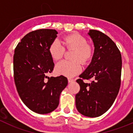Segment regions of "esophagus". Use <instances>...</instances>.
Returning a JSON list of instances; mask_svg holds the SVG:
<instances>
[{
	"mask_svg": "<svg viewBox=\"0 0 133 133\" xmlns=\"http://www.w3.org/2000/svg\"><path fill=\"white\" fill-rule=\"evenodd\" d=\"M68 81H69V83H71V82H73L74 79H72V78H68Z\"/></svg>",
	"mask_w": 133,
	"mask_h": 133,
	"instance_id": "34e87169",
	"label": "esophagus"
}]
</instances>
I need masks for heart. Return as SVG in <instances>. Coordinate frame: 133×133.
<instances>
[{
	"label": "heart",
	"mask_w": 133,
	"mask_h": 133,
	"mask_svg": "<svg viewBox=\"0 0 133 133\" xmlns=\"http://www.w3.org/2000/svg\"><path fill=\"white\" fill-rule=\"evenodd\" d=\"M55 40L50 44L49 52L52 59L58 61L63 56L65 49H72L75 51L72 56L73 61H62L56 64V72L67 77H72L79 73L81 70V64H85L92 59L94 54L93 48L87 44V41L79 34H72L64 36L61 41Z\"/></svg>",
	"instance_id": "heart-1"
}]
</instances>
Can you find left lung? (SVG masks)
Instances as JSON below:
<instances>
[{
  "label": "left lung",
  "mask_w": 133,
  "mask_h": 133,
  "mask_svg": "<svg viewBox=\"0 0 133 133\" xmlns=\"http://www.w3.org/2000/svg\"><path fill=\"white\" fill-rule=\"evenodd\" d=\"M89 35L95 45L92 61L77 82L79 92L75 96L76 107L86 117H97L112 106L121 82L122 58L119 49L102 32L90 30ZM92 79L90 83L84 79Z\"/></svg>",
  "instance_id": "8db88e82"
}]
</instances>
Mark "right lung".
<instances>
[{
    "mask_svg": "<svg viewBox=\"0 0 133 133\" xmlns=\"http://www.w3.org/2000/svg\"><path fill=\"white\" fill-rule=\"evenodd\" d=\"M57 34L54 29L33 30L21 39L15 50L16 90L26 106L38 114L49 113L57 108L60 94L68 84L63 75L47 77L55 67L49 47Z\"/></svg>",
    "mask_w": 133,
    "mask_h": 133,
    "instance_id": "1",
    "label": "right lung"
}]
</instances>
